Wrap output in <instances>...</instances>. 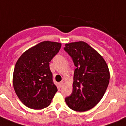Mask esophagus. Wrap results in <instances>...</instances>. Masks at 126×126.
<instances>
[{
	"label": "esophagus",
	"mask_w": 126,
	"mask_h": 126,
	"mask_svg": "<svg viewBox=\"0 0 126 126\" xmlns=\"http://www.w3.org/2000/svg\"><path fill=\"white\" fill-rule=\"evenodd\" d=\"M63 84H64V83H63V82H60L59 83V86H60V87H62V86H63Z\"/></svg>",
	"instance_id": "34e87169"
}]
</instances>
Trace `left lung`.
<instances>
[{
	"mask_svg": "<svg viewBox=\"0 0 126 126\" xmlns=\"http://www.w3.org/2000/svg\"><path fill=\"white\" fill-rule=\"evenodd\" d=\"M64 46V50L76 66L73 91L65 101L75 111H87L99 102L107 90L110 80L109 67L103 57L86 42L79 41Z\"/></svg>",
	"mask_w": 126,
	"mask_h": 126,
	"instance_id": "left-lung-1",
	"label": "left lung"
}]
</instances>
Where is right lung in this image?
<instances>
[{"label": "right lung", "instance_id": "1", "mask_svg": "<svg viewBox=\"0 0 126 126\" xmlns=\"http://www.w3.org/2000/svg\"><path fill=\"white\" fill-rule=\"evenodd\" d=\"M62 44L44 41L25 51L17 60L13 73V86L20 101L27 107H47L58 91L52 80L49 62Z\"/></svg>", "mask_w": 126, "mask_h": 126}]
</instances>
